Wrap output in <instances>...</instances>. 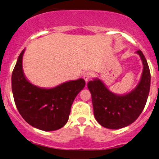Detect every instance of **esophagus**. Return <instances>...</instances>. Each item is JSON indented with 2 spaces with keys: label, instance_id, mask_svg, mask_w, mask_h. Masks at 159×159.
<instances>
[{
  "label": "esophagus",
  "instance_id": "1",
  "mask_svg": "<svg viewBox=\"0 0 159 159\" xmlns=\"http://www.w3.org/2000/svg\"><path fill=\"white\" fill-rule=\"evenodd\" d=\"M91 77H92V73H91V72H85V73L84 74V76H83L84 79V81L86 82L88 81L90 79Z\"/></svg>",
  "mask_w": 159,
  "mask_h": 159
}]
</instances>
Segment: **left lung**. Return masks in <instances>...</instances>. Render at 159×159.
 Listing matches in <instances>:
<instances>
[{"label":"left lung","mask_w":159,"mask_h":159,"mask_svg":"<svg viewBox=\"0 0 159 159\" xmlns=\"http://www.w3.org/2000/svg\"><path fill=\"white\" fill-rule=\"evenodd\" d=\"M136 53L140 57L143 69L139 84L130 93H113L98 78L87 83L92 96L94 116L102 126L111 129L127 126L138 119L145 107L150 88V71L141 51Z\"/></svg>","instance_id":"1"}]
</instances>
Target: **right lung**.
I'll return each mask as SVG.
<instances>
[{
	"mask_svg": "<svg viewBox=\"0 0 159 159\" xmlns=\"http://www.w3.org/2000/svg\"><path fill=\"white\" fill-rule=\"evenodd\" d=\"M25 49L18 57L12 74L14 101L23 119L33 127L54 131L64 126L76 96L85 86L84 80L65 82L54 88L45 89L32 84L22 69Z\"/></svg>",
	"mask_w": 159,
	"mask_h": 159,
	"instance_id": "1",
	"label": "right lung"
}]
</instances>
